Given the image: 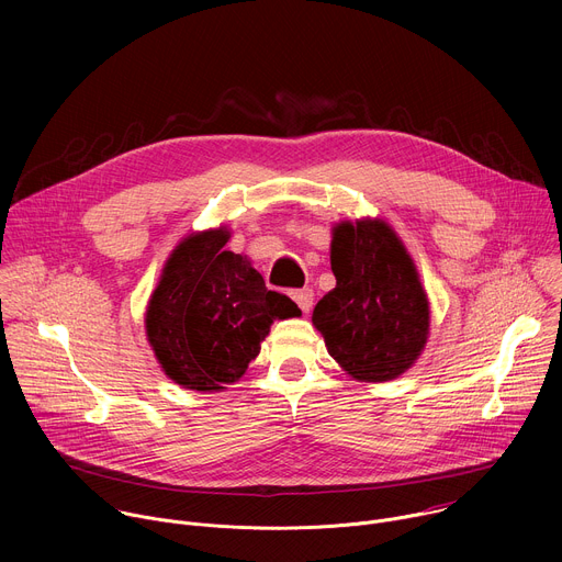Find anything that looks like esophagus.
Here are the masks:
<instances>
[{
	"mask_svg": "<svg viewBox=\"0 0 562 562\" xmlns=\"http://www.w3.org/2000/svg\"><path fill=\"white\" fill-rule=\"evenodd\" d=\"M291 297L297 302V306L302 308V313H308V311H311V306H313V289L304 286V289L291 291Z\"/></svg>",
	"mask_w": 562,
	"mask_h": 562,
	"instance_id": "esophagus-1",
	"label": "esophagus"
}]
</instances>
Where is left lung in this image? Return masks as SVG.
Here are the masks:
<instances>
[{
  "label": "left lung",
  "instance_id": "1",
  "mask_svg": "<svg viewBox=\"0 0 562 562\" xmlns=\"http://www.w3.org/2000/svg\"><path fill=\"white\" fill-rule=\"evenodd\" d=\"M331 289L313 308L329 353L358 380L405 373L429 331V302L395 233L378 220L334 228Z\"/></svg>",
  "mask_w": 562,
  "mask_h": 562
}]
</instances>
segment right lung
<instances>
[{
  "instance_id": "right-lung-1",
  "label": "right lung",
  "mask_w": 562,
  "mask_h": 562,
  "mask_svg": "<svg viewBox=\"0 0 562 562\" xmlns=\"http://www.w3.org/2000/svg\"><path fill=\"white\" fill-rule=\"evenodd\" d=\"M228 231L187 237L169 258L146 311L148 342L171 380L217 391L243 378L271 323L300 315L284 293L237 254L224 251Z\"/></svg>"
}]
</instances>
